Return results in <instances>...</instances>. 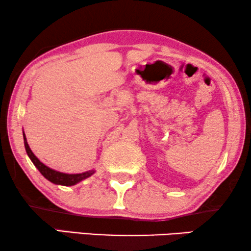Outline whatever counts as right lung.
<instances>
[{"label": "right lung", "mask_w": 251, "mask_h": 251, "mask_svg": "<svg viewBox=\"0 0 251 251\" xmlns=\"http://www.w3.org/2000/svg\"><path fill=\"white\" fill-rule=\"evenodd\" d=\"M23 135H24V144H25L27 155H28L29 159L32 160L34 166H35L37 169H39L40 173L42 174V176L44 178H47V179L51 181V183L56 185H63V186H73V185L80 183L81 180H83L85 178L90 177L91 175L95 174V170H89L82 174H64V173H60V171L51 169V168L47 167L46 164L41 162V161L34 155L32 150L29 149L28 143H27L25 133H23Z\"/></svg>", "instance_id": "obj_1"}]
</instances>
